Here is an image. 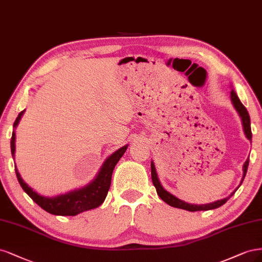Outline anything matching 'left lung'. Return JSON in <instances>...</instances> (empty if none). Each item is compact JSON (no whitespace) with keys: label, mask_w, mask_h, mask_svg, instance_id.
I'll return each mask as SVG.
<instances>
[{"label":"left lung","mask_w":262,"mask_h":262,"mask_svg":"<svg viewBox=\"0 0 262 262\" xmlns=\"http://www.w3.org/2000/svg\"><path fill=\"white\" fill-rule=\"evenodd\" d=\"M231 99H232V102L234 104V107L236 108V111L238 112L239 116L242 117V122H243V126H244V132L245 135H246V137L251 140L252 137V134H251V128H250V117L248 114L247 108L243 105V103L241 102V100L238 99L237 95H236V92L234 90L231 91ZM248 164H249V159L246 160V162H245L244 166H243V171H244V175H243V179L239 185H242L245 176H246L247 173V168H248ZM151 179H152V183L155 185V187L157 189V192L159 197L161 198L164 202H166L167 205H170L174 208H179V209H184V210H187V211H207V210H212V209H216L219 207H221L222 205H224L225 202L229 200L233 195L234 192H232L229 197H226L224 199L221 200H217L214 202H211V204H207V205H191V204H187V202H185L181 199H179L177 197L173 196L172 193H170L168 191H166L163 187L162 185L160 184V181L158 179V175L156 172V167L154 162L151 161ZM237 189V188H236Z\"/></svg>","instance_id":"obj_1"}]
</instances>
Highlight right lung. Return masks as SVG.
<instances>
[{"mask_svg": "<svg viewBox=\"0 0 262 262\" xmlns=\"http://www.w3.org/2000/svg\"><path fill=\"white\" fill-rule=\"evenodd\" d=\"M25 112L21 111L17 119H16L14 123V127L18 125L20 117L23 116ZM127 149V145L116 150L113 155L110 156L103 165L101 166L98 175L96 179L86 185L85 187L75 189L73 191H70L64 195H60L56 197H45L41 196L40 193L36 192L31 187L23 181L20 177V174L18 173L17 167L15 166V172L16 176H17V180L20 184L21 188L24 191L27 193V195L36 202V204L41 207L47 212L55 214V215H76L83 211L95 209L102 205L104 201L107 191L111 186V180H112V173L116 163L120 161V159L124 155V152ZM11 151L12 156L15 155V133L12 134V139H11Z\"/></svg>", "mask_w": 262, "mask_h": 262, "instance_id": "1", "label": "right lung"}]
</instances>
